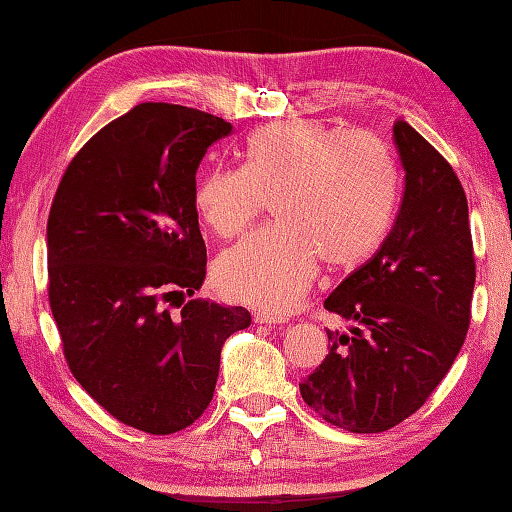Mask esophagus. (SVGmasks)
Returning a JSON list of instances; mask_svg holds the SVG:
<instances>
[{"label": "esophagus", "instance_id": "obj_1", "mask_svg": "<svg viewBox=\"0 0 512 512\" xmlns=\"http://www.w3.org/2000/svg\"><path fill=\"white\" fill-rule=\"evenodd\" d=\"M255 323H259V325H279V323H286V321L281 317H275V314H270V312H257Z\"/></svg>", "mask_w": 512, "mask_h": 512}]
</instances>
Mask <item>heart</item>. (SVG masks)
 Listing matches in <instances>:
<instances>
[{
	"label": "heart",
	"instance_id": "obj_1",
	"mask_svg": "<svg viewBox=\"0 0 512 512\" xmlns=\"http://www.w3.org/2000/svg\"><path fill=\"white\" fill-rule=\"evenodd\" d=\"M394 167L365 136L310 118L266 125L248 138L244 169L215 167L195 187V209L215 235L246 231L273 202L277 226L248 235L215 259L226 299L286 312L319 262L347 268L383 239L394 209Z\"/></svg>",
	"mask_w": 512,
	"mask_h": 512
}]
</instances>
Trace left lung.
Listing matches in <instances>:
<instances>
[{
    "mask_svg": "<svg viewBox=\"0 0 512 512\" xmlns=\"http://www.w3.org/2000/svg\"><path fill=\"white\" fill-rule=\"evenodd\" d=\"M391 138L405 191L378 253L343 279L325 310L345 319L330 352L299 383L334 427L380 433L416 413L447 376L466 339L475 286L469 204L451 165L416 129Z\"/></svg>",
    "mask_w": 512,
    "mask_h": 512,
    "instance_id": "left-lung-1",
    "label": "left lung"
}]
</instances>
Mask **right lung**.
<instances>
[{
	"instance_id": "right-lung-1",
	"label": "right lung",
	"mask_w": 512,
	"mask_h": 512,
	"mask_svg": "<svg viewBox=\"0 0 512 512\" xmlns=\"http://www.w3.org/2000/svg\"><path fill=\"white\" fill-rule=\"evenodd\" d=\"M231 132L213 114L140 103L85 143L50 209L48 297L70 372L154 436L202 416L224 341L250 325L246 308L184 303L206 275L195 173Z\"/></svg>"
}]
</instances>
